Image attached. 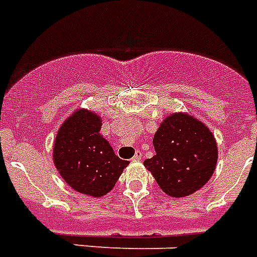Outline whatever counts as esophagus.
I'll return each instance as SVG.
<instances>
[{
  "label": "esophagus",
  "instance_id": "obj_1",
  "mask_svg": "<svg viewBox=\"0 0 257 257\" xmlns=\"http://www.w3.org/2000/svg\"><path fill=\"white\" fill-rule=\"evenodd\" d=\"M133 159H135V161H141V159H142V153L140 152V150H137V152L135 153V155H133Z\"/></svg>",
  "mask_w": 257,
  "mask_h": 257
}]
</instances>
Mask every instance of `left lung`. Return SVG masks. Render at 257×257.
<instances>
[{"instance_id":"obj_1","label":"left lung","mask_w":257,"mask_h":257,"mask_svg":"<svg viewBox=\"0 0 257 257\" xmlns=\"http://www.w3.org/2000/svg\"><path fill=\"white\" fill-rule=\"evenodd\" d=\"M155 155L144 162L162 191L172 197L188 196L208 182L217 165V144L197 118L174 113L153 139Z\"/></svg>"}]
</instances>
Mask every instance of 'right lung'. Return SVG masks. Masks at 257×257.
Masks as SVG:
<instances>
[{
	"instance_id": "obj_1",
	"label": "right lung",
	"mask_w": 257,
	"mask_h": 257,
	"mask_svg": "<svg viewBox=\"0 0 257 257\" xmlns=\"http://www.w3.org/2000/svg\"><path fill=\"white\" fill-rule=\"evenodd\" d=\"M100 117L87 111H75L60 128L53 149V162L60 175L73 189L94 197L108 193L129 161L113 153L99 135Z\"/></svg>"
}]
</instances>
